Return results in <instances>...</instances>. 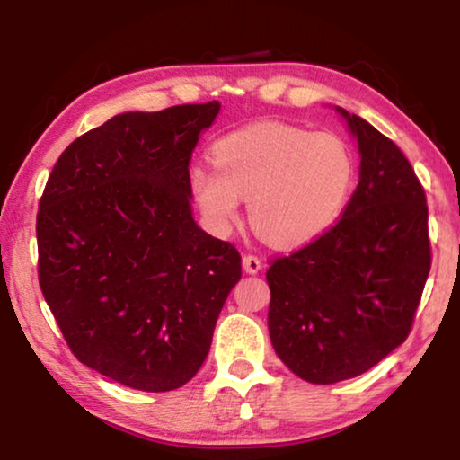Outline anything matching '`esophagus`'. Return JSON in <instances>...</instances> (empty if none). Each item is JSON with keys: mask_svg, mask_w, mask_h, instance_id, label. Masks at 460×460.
<instances>
[{"mask_svg": "<svg viewBox=\"0 0 460 460\" xmlns=\"http://www.w3.org/2000/svg\"><path fill=\"white\" fill-rule=\"evenodd\" d=\"M243 268L247 274H257L261 270V260L257 255H244L243 257Z\"/></svg>", "mask_w": 460, "mask_h": 460, "instance_id": "esophagus-1", "label": "esophagus"}]
</instances>
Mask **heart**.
I'll return each instance as SVG.
<instances>
[{
  "instance_id": "b5f03b06",
  "label": "heart",
  "mask_w": 460,
  "mask_h": 460,
  "mask_svg": "<svg viewBox=\"0 0 460 460\" xmlns=\"http://www.w3.org/2000/svg\"><path fill=\"white\" fill-rule=\"evenodd\" d=\"M216 169L194 165L188 184L205 222L230 234L249 199L255 230L276 247H304L341 217L354 186V159L343 140L304 128L261 121L219 137Z\"/></svg>"
}]
</instances>
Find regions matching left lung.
<instances>
[{
  "mask_svg": "<svg viewBox=\"0 0 460 460\" xmlns=\"http://www.w3.org/2000/svg\"><path fill=\"white\" fill-rule=\"evenodd\" d=\"M360 172L337 226L270 266L274 351L307 383L358 376L404 343L429 276L427 203L395 144L335 106Z\"/></svg>",
  "mask_w": 460,
  "mask_h": 460,
  "instance_id": "left-lung-1",
  "label": "left lung"
}]
</instances>
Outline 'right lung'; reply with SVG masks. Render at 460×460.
<instances>
[{"mask_svg":"<svg viewBox=\"0 0 460 460\" xmlns=\"http://www.w3.org/2000/svg\"><path fill=\"white\" fill-rule=\"evenodd\" d=\"M219 109L115 115L60 155L40 200V285L68 348L140 392H172L199 373L241 280L234 244L194 222L188 184Z\"/></svg>","mask_w":460,"mask_h":460,"instance_id":"obj_1","label":"right lung"}]
</instances>
